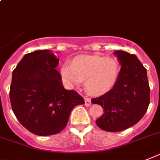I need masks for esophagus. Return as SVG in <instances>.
Listing matches in <instances>:
<instances>
[{
  "mask_svg": "<svg viewBox=\"0 0 160 160\" xmlns=\"http://www.w3.org/2000/svg\"><path fill=\"white\" fill-rule=\"evenodd\" d=\"M85 99V105L87 106H90V105H92V101H91V99L88 98V97H84Z\"/></svg>",
  "mask_w": 160,
  "mask_h": 160,
  "instance_id": "34e87169",
  "label": "esophagus"
}]
</instances>
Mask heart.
I'll use <instances>...</instances> for the list:
<instances>
[{
	"mask_svg": "<svg viewBox=\"0 0 160 160\" xmlns=\"http://www.w3.org/2000/svg\"><path fill=\"white\" fill-rule=\"evenodd\" d=\"M62 78L68 86L77 87L85 80V88L92 94L108 92L114 85L118 74V63L111 58L84 55L64 63L60 69Z\"/></svg>",
	"mask_w": 160,
	"mask_h": 160,
	"instance_id": "b5f03b06",
	"label": "heart"
}]
</instances>
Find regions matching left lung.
<instances>
[{
    "mask_svg": "<svg viewBox=\"0 0 160 160\" xmlns=\"http://www.w3.org/2000/svg\"><path fill=\"white\" fill-rule=\"evenodd\" d=\"M121 69L113 88L92 100L102 106L104 113L96 125L107 132H120L138 122L150 104V86L146 68L135 55L116 51Z\"/></svg>",
    "mask_w": 160,
    "mask_h": 160,
    "instance_id": "8db88e82",
    "label": "left lung"
}]
</instances>
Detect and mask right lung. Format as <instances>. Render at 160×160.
I'll return each instance as SVG.
<instances>
[{
	"mask_svg": "<svg viewBox=\"0 0 160 160\" xmlns=\"http://www.w3.org/2000/svg\"><path fill=\"white\" fill-rule=\"evenodd\" d=\"M59 59L50 50L26 54L12 73L10 99L13 112L25 128L51 136L65 128L72 109L84 100L63 87L56 69Z\"/></svg>",
	"mask_w": 160,
	"mask_h": 160,
	"instance_id": "right-lung-1",
	"label": "right lung"
}]
</instances>
